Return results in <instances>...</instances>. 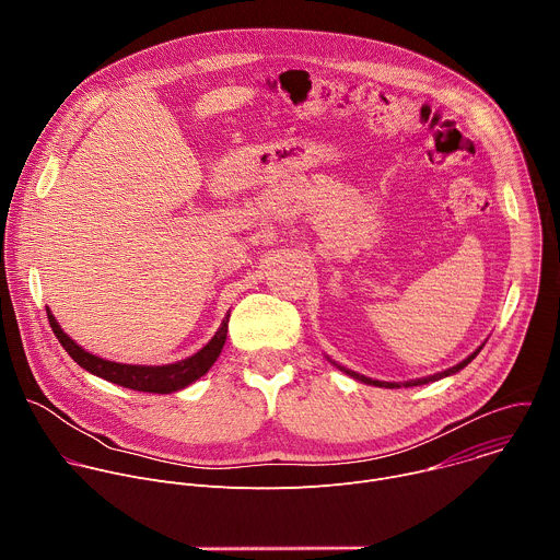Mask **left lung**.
I'll return each instance as SVG.
<instances>
[{
  "label": "left lung",
  "mask_w": 560,
  "mask_h": 560,
  "mask_svg": "<svg viewBox=\"0 0 560 560\" xmlns=\"http://www.w3.org/2000/svg\"><path fill=\"white\" fill-rule=\"evenodd\" d=\"M483 350V346L478 348L474 354H469L465 361H460L458 365H454V368H450V370H443V372H439V374H434V376H425V378H417V381H406L404 385L406 387H412V385H423V383H430V381H439V378H443V376H450V374H456L458 370H463L478 352ZM341 368V365H339ZM346 374H350V376H354V378H359V381H363V383H368V385H378V387H401V383H383V381H372V378H368V376H361V374H357V372H352V370H346V368H341Z\"/></svg>",
  "instance_id": "obj_1"
}]
</instances>
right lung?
Masks as SVG:
<instances>
[{"label":"right lung","mask_w":560,"mask_h":560,"mask_svg":"<svg viewBox=\"0 0 560 560\" xmlns=\"http://www.w3.org/2000/svg\"><path fill=\"white\" fill-rule=\"evenodd\" d=\"M230 316V314H228ZM228 316L223 318L221 328L217 330V335L210 339L208 346H203L197 354L171 363V365H126V363H115V361H104L86 350L79 348L55 322V316L48 310V324L55 332V337L59 339V343L63 346V350L72 357L74 363L82 365L84 370H89L95 376H102L110 383H117L121 387L128 389H137V392H154V394H171L177 392L186 385H190L192 381H197L199 376H203L212 363L217 361V357L221 354V348L225 343V335H228Z\"/></svg>","instance_id":"right-lung-1"}]
</instances>
